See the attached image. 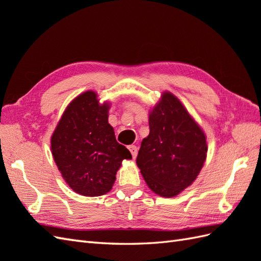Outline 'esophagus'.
Wrapping results in <instances>:
<instances>
[{
	"label": "esophagus",
	"mask_w": 261,
	"mask_h": 261,
	"mask_svg": "<svg viewBox=\"0 0 261 261\" xmlns=\"http://www.w3.org/2000/svg\"><path fill=\"white\" fill-rule=\"evenodd\" d=\"M129 150L132 154V158L136 159L137 154H138V148L136 147V145H129Z\"/></svg>",
	"instance_id": "1"
}]
</instances>
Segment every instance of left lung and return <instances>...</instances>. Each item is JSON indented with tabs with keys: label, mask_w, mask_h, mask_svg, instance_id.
<instances>
[{
	"label": "left lung",
	"mask_w": 261,
	"mask_h": 261,
	"mask_svg": "<svg viewBox=\"0 0 261 261\" xmlns=\"http://www.w3.org/2000/svg\"><path fill=\"white\" fill-rule=\"evenodd\" d=\"M150 133L137 165L156 195L175 197L196 180L207 158L205 135L177 96L163 92L149 113Z\"/></svg>",
	"instance_id": "1"
}]
</instances>
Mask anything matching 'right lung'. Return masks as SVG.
Masks as SVG:
<instances>
[{"label":"right lung","instance_id":"right-lung-1","mask_svg":"<svg viewBox=\"0 0 261 261\" xmlns=\"http://www.w3.org/2000/svg\"><path fill=\"white\" fill-rule=\"evenodd\" d=\"M110 103L100 105L98 94L87 91L66 107L51 137L53 159L65 182L86 197L106 195L130 151L116 140L109 124Z\"/></svg>","mask_w":261,"mask_h":261}]
</instances>
